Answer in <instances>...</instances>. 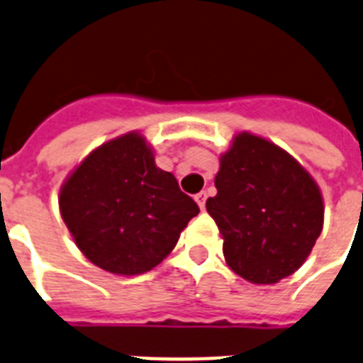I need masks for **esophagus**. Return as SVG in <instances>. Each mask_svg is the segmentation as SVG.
<instances>
[{
	"label": "esophagus",
	"mask_w": 363,
	"mask_h": 363,
	"mask_svg": "<svg viewBox=\"0 0 363 363\" xmlns=\"http://www.w3.org/2000/svg\"><path fill=\"white\" fill-rule=\"evenodd\" d=\"M206 199H208V194L203 193V191H200V193L194 194V200H196V203H199L200 209L206 208Z\"/></svg>",
	"instance_id": "1"
}]
</instances>
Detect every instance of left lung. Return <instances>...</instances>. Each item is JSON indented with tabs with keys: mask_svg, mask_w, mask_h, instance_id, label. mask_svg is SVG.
<instances>
[{
	"mask_svg": "<svg viewBox=\"0 0 363 363\" xmlns=\"http://www.w3.org/2000/svg\"><path fill=\"white\" fill-rule=\"evenodd\" d=\"M215 187L206 209L235 274L250 284H277L306 262L321 235L325 203L315 179L293 155L241 131L220 155Z\"/></svg>",
	"mask_w": 363,
	"mask_h": 363,
	"instance_id": "left-lung-1",
	"label": "left lung"
}]
</instances>
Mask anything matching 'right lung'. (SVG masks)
Listing matches in <instances>:
<instances>
[{
  "instance_id": "obj_1",
  "label": "right lung",
  "mask_w": 363,
  "mask_h": 363,
  "mask_svg": "<svg viewBox=\"0 0 363 363\" xmlns=\"http://www.w3.org/2000/svg\"><path fill=\"white\" fill-rule=\"evenodd\" d=\"M59 209L83 256L122 277L157 267L200 211L139 131L92 150L65 179Z\"/></svg>"
}]
</instances>
